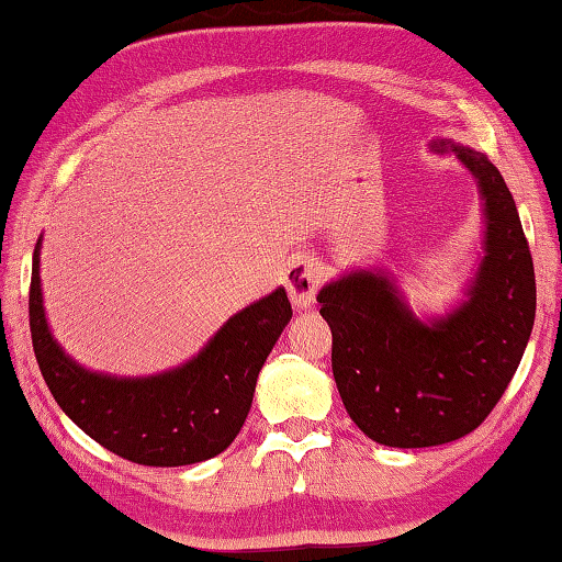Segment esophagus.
Wrapping results in <instances>:
<instances>
[{"label":"esophagus","mask_w":562,"mask_h":562,"mask_svg":"<svg viewBox=\"0 0 562 562\" xmlns=\"http://www.w3.org/2000/svg\"><path fill=\"white\" fill-rule=\"evenodd\" d=\"M322 284V270L315 258H297L284 272V288L297 310H307L315 302Z\"/></svg>","instance_id":"1"}]
</instances>
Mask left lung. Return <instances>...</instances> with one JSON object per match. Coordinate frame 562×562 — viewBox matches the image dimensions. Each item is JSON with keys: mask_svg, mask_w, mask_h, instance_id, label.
<instances>
[{"mask_svg": "<svg viewBox=\"0 0 562 562\" xmlns=\"http://www.w3.org/2000/svg\"><path fill=\"white\" fill-rule=\"evenodd\" d=\"M451 148L486 201V258L469 302L424 325L389 278L372 272L331 282L317 297L347 414L369 439L396 449L479 429L516 374L536 319V272L506 180L479 150Z\"/></svg>", "mask_w": 562, "mask_h": 562, "instance_id": "obj_1", "label": "left lung"}]
</instances>
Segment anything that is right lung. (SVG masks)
<instances>
[{"label": "right lung", "mask_w": 562, "mask_h": 562, "mask_svg": "<svg viewBox=\"0 0 562 562\" xmlns=\"http://www.w3.org/2000/svg\"><path fill=\"white\" fill-rule=\"evenodd\" d=\"M292 317L282 288L237 312L186 367L148 379L91 374L46 327L40 243L32 258L30 327L36 361L61 412L121 459L170 469L213 459L240 434L265 359Z\"/></svg>", "instance_id": "right-lung-1"}]
</instances>
